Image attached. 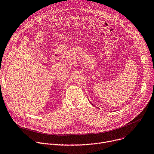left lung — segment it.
<instances>
[{
    "label": "left lung",
    "instance_id": "1",
    "mask_svg": "<svg viewBox=\"0 0 154 154\" xmlns=\"http://www.w3.org/2000/svg\"><path fill=\"white\" fill-rule=\"evenodd\" d=\"M93 106H94V105H93Z\"/></svg>",
    "mask_w": 154,
    "mask_h": 154
}]
</instances>
